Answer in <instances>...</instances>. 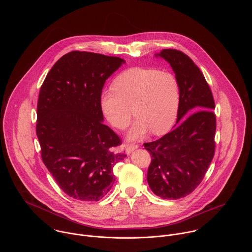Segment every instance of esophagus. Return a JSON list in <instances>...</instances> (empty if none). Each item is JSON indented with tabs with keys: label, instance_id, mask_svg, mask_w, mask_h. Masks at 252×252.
I'll return each mask as SVG.
<instances>
[{
	"label": "esophagus",
	"instance_id": "esophagus-1",
	"mask_svg": "<svg viewBox=\"0 0 252 252\" xmlns=\"http://www.w3.org/2000/svg\"><path fill=\"white\" fill-rule=\"evenodd\" d=\"M137 148H139V145L138 144H133V145H129V146H127V148H126V153L127 154H131L135 149H137Z\"/></svg>",
	"mask_w": 252,
	"mask_h": 252
}]
</instances>
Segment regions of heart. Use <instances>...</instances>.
<instances>
[{
    "label": "heart",
    "mask_w": 252,
    "mask_h": 252,
    "mask_svg": "<svg viewBox=\"0 0 252 252\" xmlns=\"http://www.w3.org/2000/svg\"><path fill=\"white\" fill-rule=\"evenodd\" d=\"M180 106V83L169 72L156 68L135 67L121 72L112 83V91L101 96V108L108 122L117 129L130 123L132 108L137 116L129 130V141L168 132L174 125Z\"/></svg>",
    "instance_id": "b5f03b06"
}]
</instances>
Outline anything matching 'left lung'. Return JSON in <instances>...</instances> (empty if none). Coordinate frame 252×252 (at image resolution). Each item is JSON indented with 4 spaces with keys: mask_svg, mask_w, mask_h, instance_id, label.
I'll list each match as a JSON object with an SVG mask.
<instances>
[{
    "mask_svg": "<svg viewBox=\"0 0 252 252\" xmlns=\"http://www.w3.org/2000/svg\"><path fill=\"white\" fill-rule=\"evenodd\" d=\"M155 56L170 64L179 80L177 124L182 122L161 139L144 144L152 158L147 182L155 195L177 200L201 183L214 158L216 106L204 74L186 54L163 49Z\"/></svg>",
    "mask_w": 252,
    "mask_h": 252,
    "instance_id": "obj_1",
    "label": "left lung"
}]
</instances>
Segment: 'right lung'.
Masks as SVG:
<instances>
[{"mask_svg": "<svg viewBox=\"0 0 252 252\" xmlns=\"http://www.w3.org/2000/svg\"><path fill=\"white\" fill-rule=\"evenodd\" d=\"M125 64L119 57L72 51L47 73L39 90L36 136L41 159L70 197L97 202L111 189L119 137L103 123L101 95L108 77Z\"/></svg>", "mask_w": 252, "mask_h": 252, "instance_id": "right-lung-1", "label": "right lung"}]
</instances>
